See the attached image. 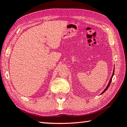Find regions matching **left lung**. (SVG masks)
I'll return each mask as SVG.
<instances>
[{
    "mask_svg": "<svg viewBox=\"0 0 127 127\" xmlns=\"http://www.w3.org/2000/svg\"><path fill=\"white\" fill-rule=\"evenodd\" d=\"M114 71H113V74H112V77H111V78H110V80H109V83H108V86H107V87L105 88V89L104 90V91L102 92V93H101V94H102L103 93H104V92L107 91V90L108 89V88H109V86H110V83H111V82H112V78H113V75H114Z\"/></svg>",
    "mask_w": 127,
    "mask_h": 127,
    "instance_id": "obj_1",
    "label": "left lung"
}]
</instances>
